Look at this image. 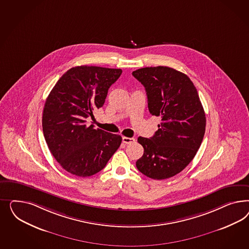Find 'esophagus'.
Here are the masks:
<instances>
[{"label": "esophagus", "mask_w": 249, "mask_h": 249, "mask_svg": "<svg viewBox=\"0 0 249 249\" xmlns=\"http://www.w3.org/2000/svg\"><path fill=\"white\" fill-rule=\"evenodd\" d=\"M122 142L126 144L132 143V142H135V139L134 138H128V137H122Z\"/></svg>", "instance_id": "esophagus-1"}]
</instances>
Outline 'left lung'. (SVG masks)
Masks as SVG:
<instances>
[{
	"label": "left lung",
	"instance_id": "left-lung-1",
	"mask_svg": "<svg viewBox=\"0 0 249 249\" xmlns=\"http://www.w3.org/2000/svg\"><path fill=\"white\" fill-rule=\"evenodd\" d=\"M132 75L145 88L150 113L161 119L153 137L138 138L144 153L137 169L154 180L171 178L188 165L201 146L204 107L191 79L174 68H140Z\"/></svg>",
	"mask_w": 249,
	"mask_h": 249
}]
</instances>
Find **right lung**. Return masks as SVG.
Instances as JSON below:
<instances>
[{
	"label": "right lung",
	"instance_id": "add662e5",
	"mask_svg": "<svg viewBox=\"0 0 249 249\" xmlns=\"http://www.w3.org/2000/svg\"><path fill=\"white\" fill-rule=\"evenodd\" d=\"M121 73L92 66L70 68L46 98L42 120L45 142L68 173L79 177L97 174L121 146V136L96 129L88 120L104 105L108 89Z\"/></svg>",
	"mask_w": 249,
	"mask_h": 249
}]
</instances>
